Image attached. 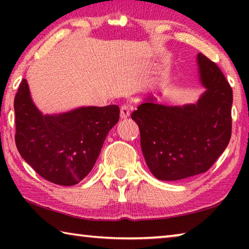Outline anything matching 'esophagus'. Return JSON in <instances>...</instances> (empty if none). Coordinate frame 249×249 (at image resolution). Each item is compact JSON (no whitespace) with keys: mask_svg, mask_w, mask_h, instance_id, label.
Returning <instances> with one entry per match:
<instances>
[{"mask_svg":"<svg viewBox=\"0 0 249 249\" xmlns=\"http://www.w3.org/2000/svg\"><path fill=\"white\" fill-rule=\"evenodd\" d=\"M129 115V108L128 107H126V105H124V107H121V117H127Z\"/></svg>","mask_w":249,"mask_h":249,"instance_id":"esophagus-1","label":"esophagus"}]
</instances>
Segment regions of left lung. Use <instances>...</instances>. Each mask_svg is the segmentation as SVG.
<instances>
[{
	"instance_id": "8db88e82",
	"label": "left lung",
	"mask_w": 249,
	"mask_h": 249,
	"mask_svg": "<svg viewBox=\"0 0 249 249\" xmlns=\"http://www.w3.org/2000/svg\"><path fill=\"white\" fill-rule=\"evenodd\" d=\"M15 142L23 159L44 179L79 183L93 168L107 135L120 120V107H79L45 114L23 79L14 99Z\"/></svg>"
}]
</instances>
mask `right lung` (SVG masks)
Here are the masks:
<instances>
[{
	"label": "right lung",
	"mask_w": 249,
	"mask_h": 249,
	"mask_svg": "<svg viewBox=\"0 0 249 249\" xmlns=\"http://www.w3.org/2000/svg\"><path fill=\"white\" fill-rule=\"evenodd\" d=\"M196 61L205 90L196 103L168 107L149 96L132 114L140 127L147 166L159 180H179L205 172L231 140V88L213 61L202 53Z\"/></svg>",
	"instance_id": "1"
}]
</instances>
